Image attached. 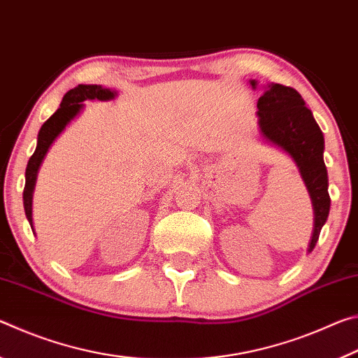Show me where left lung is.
<instances>
[{
	"instance_id": "8db88e82",
	"label": "left lung",
	"mask_w": 358,
	"mask_h": 358,
	"mask_svg": "<svg viewBox=\"0 0 358 358\" xmlns=\"http://www.w3.org/2000/svg\"><path fill=\"white\" fill-rule=\"evenodd\" d=\"M251 85L256 88L257 82L251 80ZM257 108L260 134L292 157L310 192L314 208V232L308 248L311 252L330 211L324 134L300 93L290 87L268 85L257 101Z\"/></svg>"
}]
</instances>
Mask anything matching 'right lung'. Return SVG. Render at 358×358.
<instances>
[{
    "label": "right lung",
    "mask_w": 358,
    "mask_h": 358,
    "mask_svg": "<svg viewBox=\"0 0 358 358\" xmlns=\"http://www.w3.org/2000/svg\"><path fill=\"white\" fill-rule=\"evenodd\" d=\"M117 93L108 88H102L101 85H78V87L69 90L64 94V98L59 104L58 110L48 118L38 134V147H36L33 156L29 157L27 172H25V189H23V207H25V215L33 229V192L38 180L39 167L44 161L48 148L55 142V138L62 134L66 126L74 120L83 108V101H110Z\"/></svg>",
    "instance_id": "add662e5"
}]
</instances>
